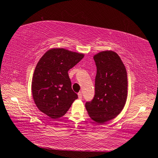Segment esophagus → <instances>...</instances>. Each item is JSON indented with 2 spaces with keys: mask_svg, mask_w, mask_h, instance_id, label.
Segmentation results:
<instances>
[{
  "mask_svg": "<svg viewBox=\"0 0 158 158\" xmlns=\"http://www.w3.org/2000/svg\"><path fill=\"white\" fill-rule=\"evenodd\" d=\"M78 98H79V99H81L82 98V93H81V92H79L78 93Z\"/></svg>",
  "mask_w": 158,
  "mask_h": 158,
  "instance_id": "obj_1",
  "label": "esophagus"
}]
</instances>
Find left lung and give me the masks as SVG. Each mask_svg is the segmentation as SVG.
<instances>
[{
    "label": "left lung",
    "mask_w": 158,
    "mask_h": 158,
    "mask_svg": "<svg viewBox=\"0 0 158 158\" xmlns=\"http://www.w3.org/2000/svg\"><path fill=\"white\" fill-rule=\"evenodd\" d=\"M93 59L97 67L95 95L85 106L93 121L103 123L116 117L124 108L127 95V71L113 51L101 52Z\"/></svg>",
    "instance_id": "left-lung-1"
}]
</instances>
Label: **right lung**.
<instances>
[{"label":"right lung","mask_w":158,"mask_h":158,"mask_svg":"<svg viewBox=\"0 0 158 158\" xmlns=\"http://www.w3.org/2000/svg\"><path fill=\"white\" fill-rule=\"evenodd\" d=\"M84 56L83 53L54 48L47 51L40 59L31 88L35 103L42 113L52 118H58L78 98L72 89L68 71Z\"/></svg>","instance_id":"obj_1"}]
</instances>
